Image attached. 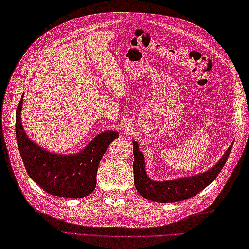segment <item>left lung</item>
Returning a JSON list of instances; mask_svg holds the SVG:
<instances>
[{"label": "left lung", "instance_id": "8db88e82", "mask_svg": "<svg viewBox=\"0 0 249 249\" xmlns=\"http://www.w3.org/2000/svg\"><path fill=\"white\" fill-rule=\"evenodd\" d=\"M133 144L135 156L133 168L136 188L143 198L161 203L183 201L198 195L201 190L204 189L217 178L221 169L224 168L227 160H228L232 145H233V143H232L229 146V149L227 150L223 158L213 168H211L210 170L202 174H198V176L190 178L173 179V181L154 182L146 176L144 169V157L139 151L138 143L136 141H133Z\"/></svg>", "mask_w": 249, "mask_h": 249}]
</instances>
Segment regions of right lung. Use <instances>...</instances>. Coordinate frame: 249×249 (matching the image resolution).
I'll list each match as a JSON object with an SVG mask.
<instances>
[{"label": "right lung", "mask_w": 249, "mask_h": 249, "mask_svg": "<svg viewBox=\"0 0 249 249\" xmlns=\"http://www.w3.org/2000/svg\"><path fill=\"white\" fill-rule=\"evenodd\" d=\"M22 99L16 111V137L18 149L29 177L45 192L56 197L83 198L96 187L98 165L118 133L104 131L78 154L57 155L32 142L21 124Z\"/></svg>", "instance_id": "right-lung-1"}]
</instances>
